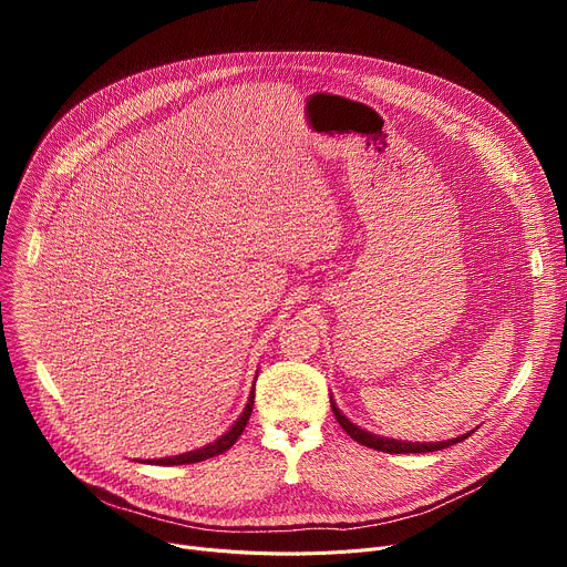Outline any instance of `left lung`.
<instances>
[{"label": "left lung", "instance_id": "obj_1", "mask_svg": "<svg viewBox=\"0 0 567 567\" xmlns=\"http://www.w3.org/2000/svg\"><path fill=\"white\" fill-rule=\"evenodd\" d=\"M331 409L336 413V419L340 423V427L353 439L359 441L361 445H368V449H374V451H381V453H391V455H402V453H434V451H443L449 449V445H455L460 441H464L468 434H462L457 439H451V441H439V443H406V441H395V439H383V436H377V434H370L361 427H355L351 421H347L344 415L340 413V409L331 402Z\"/></svg>", "mask_w": 567, "mask_h": 567}]
</instances>
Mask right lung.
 I'll return each instance as SVG.
<instances>
[{
    "mask_svg": "<svg viewBox=\"0 0 567 567\" xmlns=\"http://www.w3.org/2000/svg\"><path fill=\"white\" fill-rule=\"evenodd\" d=\"M252 404H255V391L250 393V400H248L244 413L238 415V421H236V423L231 425V430H229L227 434H223L218 441H214L212 445H206V449H199V451H193V453H186V455H176V457L158 460L156 464H195V462H204V460H208V457H216V455L229 451L231 445L236 443V439L244 434V430H246V425H248V419H250V413H252Z\"/></svg>",
    "mask_w": 567,
    "mask_h": 567,
    "instance_id": "add662e5",
    "label": "right lung"
}]
</instances>
